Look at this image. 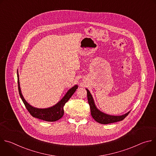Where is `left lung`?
I'll list each match as a JSON object with an SVG mask.
<instances>
[{
  "mask_svg": "<svg viewBox=\"0 0 156 156\" xmlns=\"http://www.w3.org/2000/svg\"><path fill=\"white\" fill-rule=\"evenodd\" d=\"M86 89L87 90V100L90 106L91 116L94 119V120L96 121L97 122L101 124H108L110 123L121 121H122L130 113V111L128 112L127 113L122 115L113 116V115H110L106 114L105 113L101 112L96 107L94 98L90 91L87 89Z\"/></svg>",
  "mask_w": 156,
  "mask_h": 156,
  "instance_id": "8db88e82",
  "label": "left lung"
}]
</instances>
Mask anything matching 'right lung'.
<instances>
[{
    "label": "right lung",
    "mask_w": 156,
    "mask_h": 156,
    "mask_svg": "<svg viewBox=\"0 0 156 156\" xmlns=\"http://www.w3.org/2000/svg\"><path fill=\"white\" fill-rule=\"evenodd\" d=\"M17 76H18V90L20 97L23 100L26 108L29 112V113L34 118H38L39 119H41L48 122H55L59 119H61L64 113V107L66 103L70 99L72 95L74 94L75 90L78 89V85H75L72 87H71L65 94L63 98L58 101L56 104L46 108H38L30 105L29 103L25 100L24 98L20 84L19 80V74L17 71Z\"/></svg>",
    "instance_id": "add662e5"
}]
</instances>
